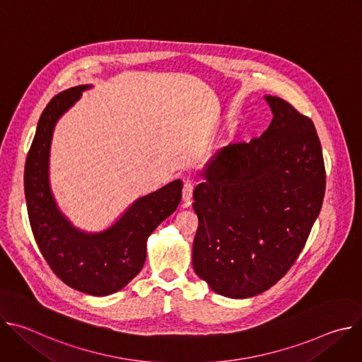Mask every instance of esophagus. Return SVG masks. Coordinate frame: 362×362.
Wrapping results in <instances>:
<instances>
[{
    "label": "esophagus",
    "mask_w": 362,
    "mask_h": 362,
    "mask_svg": "<svg viewBox=\"0 0 362 362\" xmlns=\"http://www.w3.org/2000/svg\"><path fill=\"white\" fill-rule=\"evenodd\" d=\"M192 196H193V183L190 180H187V182H185L183 190H182V199L185 202V206H189Z\"/></svg>",
    "instance_id": "esophagus-1"
}]
</instances>
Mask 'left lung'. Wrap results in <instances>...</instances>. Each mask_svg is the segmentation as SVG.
Here are the masks:
<instances>
[{
  "instance_id": "left-lung-1",
  "label": "left lung",
  "mask_w": 362,
  "mask_h": 362,
  "mask_svg": "<svg viewBox=\"0 0 362 362\" xmlns=\"http://www.w3.org/2000/svg\"><path fill=\"white\" fill-rule=\"evenodd\" d=\"M274 119L261 137L221 148L193 190L192 262L219 295L245 299L293 265L322 208L325 166L313 120L265 95Z\"/></svg>"
}]
</instances>
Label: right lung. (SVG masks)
<instances>
[{"instance_id": "obj_1", "label": "right lung", "mask_w": 362, "mask_h": 362, "mask_svg": "<svg viewBox=\"0 0 362 362\" xmlns=\"http://www.w3.org/2000/svg\"><path fill=\"white\" fill-rule=\"evenodd\" d=\"M91 86H77L57 94L44 109L31 143L24 192L30 225L44 259L69 286L106 296L123 289L143 268L147 238L180 203V179L134 200L107 229L86 232L59 209L49 186V148L59 119Z\"/></svg>"}]
</instances>
